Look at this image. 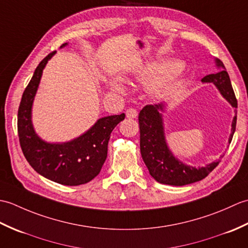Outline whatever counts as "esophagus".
Returning <instances> with one entry per match:
<instances>
[{
    "label": "esophagus",
    "mask_w": 248,
    "mask_h": 248,
    "mask_svg": "<svg viewBox=\"0 0 248 248\" xmlns=\"http://www.w3.org/2000/svg\"><path fill=\"white\" fill-rule=\"evenodd\" d=\"M125 115H127L128 118H136L138 117V112L134 108H128L125 110Z\"/></svg>",
    "instance_id": "34e87169"
}]
</instances>
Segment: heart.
Instances as JSON below:
<instances>
[{"instance_id":"obj_1","label":"heart","mask_w":248,"mask_h":248,"mask_svg":"<svg viewBox=\"0 0 248 248\" xmlns=\"http://www.w3.org/2000/svg\"><path fill=\"white\" fill-rule=\"evenodd\" d=\"M183 70V66L179 61H165L145 67L138 72V78L144 82H150L149 92L154 96H162L170 91L178 78L182 76ZM108 85L114 93H123L125 92L124 84L119 78H110Z\"/></svg>"}]
</instances>
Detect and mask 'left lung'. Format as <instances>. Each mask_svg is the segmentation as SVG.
<instances>
[{
	"label": "left lung",
	"mask_w": 248,
	"mask_h": 248,
	"mask_svg": "<svg viewBox=\"0 0 248 248\" xmlns=\"http://www.w3.org/2000/svg\"><path fill=\"white\" fill-rule=\"evenodd\" d=\"M214 62L217 72L205 76L202 82L212 83L226 101L231 107L236 108L238 102L231 86L228 72L226 71L224 64L218 59H215ZM166 108L167 102L146 105L140 110L139 116L140 154L149 173L159 183L175 186H186L202 180L218 165L219 160L198 167L189 166L179 160L172 154L166 140L164 127V113L166 112ZM236 114L231 123V132L228 139L229 144L234 134Z\"/></svg>",
	"instance_id": "1"
}]
</instances>
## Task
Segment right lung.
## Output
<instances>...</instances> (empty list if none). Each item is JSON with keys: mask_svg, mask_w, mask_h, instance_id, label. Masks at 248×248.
Wrapping results in <instances>:
<instances>
[{"mask_svg": "<svg viewBox=\"0 0 248 248\" xmlns=\"http://www.w3.org/2000/svg\"><path fill=\"white\" fill-rule=\"evenodd\" d=\"M68 44H62L61 49ZM56 51L37 66L25 88L18 110V134L21 148L30 165L43 177L62 186H80L99 175L108 156L110 133L125 115H110L99 118L81 135L68 141L50 143L36 133L31 112L44 69Z\"/></svg>", "mask_w": 248, "mask_h": 248, "instance_id": "right-lung-1", "label": "right lung"}]
</instances>
